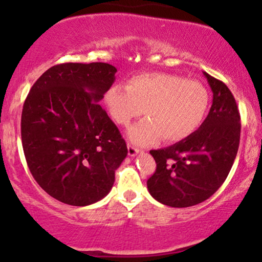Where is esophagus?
I'll list each match as a JSON object with an SVG mask.
<instances>
[{"label":"esophagus","instance_id":"obj_1","mask_svg":"<svg viewBox=\"0 0 262 262\" xmlns=\"http://www.w3.org/2000/svg\"><path fill=\"white\" fill-rule=\"evenodd\" d=\"M139 151H140L139 149L134 148L133 145H130V144H128V155H129V156H135Z\"/></svg>","mask_w":262,"mask_h":262}]
</instances>
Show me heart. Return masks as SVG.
Returning a JSON list of instances; mask_svg holds the SVG:
<instances>
[{
  "label": "heart",
  "instance_id": "b5f03b06",
  "mask_svg": "<svg viewBox=\"0 0 262 262\" xmlns=\"http://www.w3.org/2000/svg\"><path fill=\"white\" fill-rule=\"evenodd\" d=\"M111 117L128 127L145 113L146 119L129 129L137 145L185 140L202 125L209 108V92L203 83L179 75L152 73L128 80L127 86L114 83L103 96Z\"/></svg>",
  "mask_w": 262,
  "mask_h": 262
}]
</instances>
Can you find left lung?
<instances>
[{
    "label": "left lung",
    "mask_w": 262,
    "mask_h": 262,
    "mask_svg": "<svg viewBox=\"0 0 262 262\" xmlns=\"http://www.w3.org/2000/svg\"><path fill=\"white\" fill-rule=\"evenodd\" d=\"M203 75L213 103L202 125L185 140L150 150L156 170L146 185L165 206L185 208L208 200L223 185L236 158L242 124L235 98L224 82Z\"/></svg>",
    "instance_id": "obj_1"
}]
</instances>
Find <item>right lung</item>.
<instances>
[{
	"label": "right lung",
	"instance_id": "obj_1",
	"mask_svg": "<svg viewBox=\"0 0 262 262\" xmlns=\"http://www.w3.org/2000/svg\"><path fill=\"white\" fill-rule=\"evenodd\" d=\"M116 73L106 62L59 64L27 96L20 119L27 164L38 185L60 202L83 207L106 197L128 154L98 104Z\"/></svg>",
	"mask_w": 262,
	"mask_h": 262
}]
</instances>
